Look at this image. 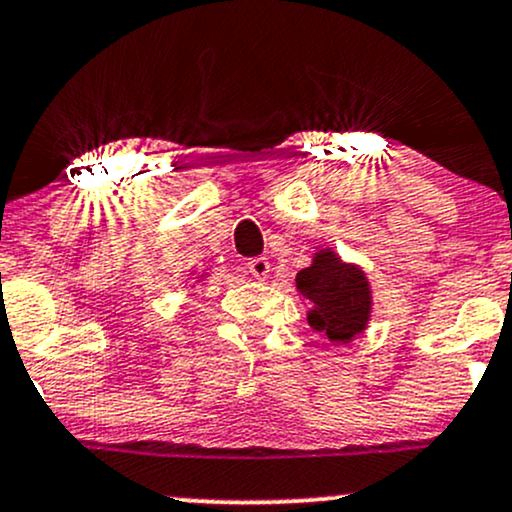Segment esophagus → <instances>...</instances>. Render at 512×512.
<instances>
[{"mask_svg":"<svg viewBox=\"0 0 512 512\" xmlns=\"http://www.w3.org/2000/svg\"><path fill=\"white\" fill-rule=\"evenodd\" d=\"M247 272H250L257 282H265L269 277V260L267 257H252V260L247 262Z\"/></svg>","mask_w":512,"mask_h":512,"instance_id":"34e87169","label":"esophagus"}]
</instances>
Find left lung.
<instances>
[{
	"mask_svg": "<svg viewBox=\"0 0 512 512\" xmlns=\"http://www.w3.org/2000/svg\"><path fill=\"white\" fill-rule=\"evenodd\" d=\"M296 291L308 306V325L333 345H347L367 330L372 286L364 269L340 260L333 247L318 250L311 265L296 274Z\"/></svg>",
	"mask_w": 512,
	"mask_h": 512,
	"instance_id": "obj_1",
	"label": "left lung"
}]
</instances>
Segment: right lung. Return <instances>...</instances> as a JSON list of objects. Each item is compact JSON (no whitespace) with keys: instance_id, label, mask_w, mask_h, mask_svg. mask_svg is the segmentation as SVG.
Here are the masks:
<instances>
[{"instance_id":"obj_1","label":"right lung","mask_w":512,"mask_h":512,"mask_svg":"<svg viewBox=\"0 0 512 512\" xmlns=\"http://www.w3.org/2000/svg\"><path fill=\"white\" fill-rule=\"evenodd\" d=\"M206 277V274H199V277H196V282H201V279H204Z\"/></svg>"}]
</instances>
